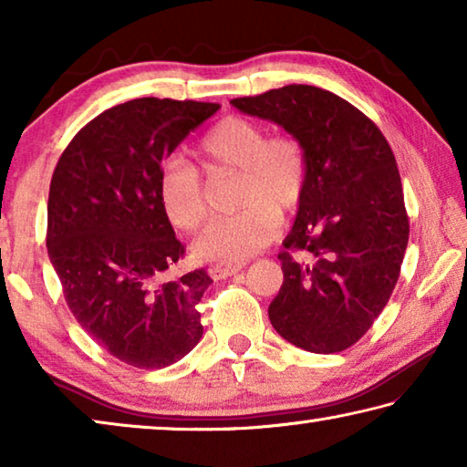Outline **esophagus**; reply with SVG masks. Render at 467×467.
Segmentation results:
<instances>
[{"mask_svg": "<svg viewBox=\"0 0 467 467\" xmlns=\"http://www.w3.org/2000/svg\"><path fill=\"white\" fill-rule=\"evenodd\" d=\"M244 264H214L210 265V275L212 278L216 280H223V278H228V275H234L236 272L243 270Z\"/></svg>", "mask_w": 467, "mask_h": 467, "instance_id": "esophagus-1", "label": "esophagus"}]
</instances>
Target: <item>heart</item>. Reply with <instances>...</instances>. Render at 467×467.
I'll return each instance as SVG.
<instances>
[{
  "label": "heart",
  "instance_id": "heart-1",
  "mask_svg": "<svg viewBox=\"0 0 467 467\" xmlns=\"http://www.w3.org/2000/svg\"><path fill=\"white\" fill-rule=\"evenodd\" d=\"M197 156L210 175L239 171L234 205L241 212L205 226L193 253L203 262H244L275 239L280 214H292L303 203L309 179L305 148L292 136H270L259 121L228 115L202 138ZM156 192L179 231H195L210 214L200 171L183 158L162 164Z\"/></svg>",
  "mask_w": 467,
  "mask_h": 467
}]
</instances>
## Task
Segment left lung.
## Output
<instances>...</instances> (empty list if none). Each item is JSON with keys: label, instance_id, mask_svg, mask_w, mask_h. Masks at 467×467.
I'll list each match as a JSON object with an SVG mask.
<instances>
[{"label": "left lung", "instance_id": "8db88e82", "mask_svg": "<svg viewBox=\"0 0 467 467\" xmlns=\"http://www.w3.org/2000/svg\"><path fill=\"white\" fill-rule=\"evenodd\" d=\"M303 144L309 179L284 239L274 329L315 354L342 352L367 334L400 278L410 223L395 156L377 125L337 94L290 84L231 100ZM290 250H305L296 260Z\"/></svg>", "mask_w": 467, "mask_h": 467}]
</instances>
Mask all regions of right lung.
I'll use <instances>...</instances> for the list:
<instances>
[{"mask_svg": "<svg viewBox=\"0 0 467 467\" xmlns=\"http://www.w3.org/2000/svg\"><path fill=\"white\" fill-rule=\"evenodd\" d=\"M216 102L133 99L63 150L47 203V251L69 311L100 348L138 368L169 367L203 334L205 270L169 278L185 247L158 202L162 162Z\"/></svg>", "mask_w": 467, "mask_h": 467, "instance_id": "add662e5", "label": "right lung"}]
</instances>
